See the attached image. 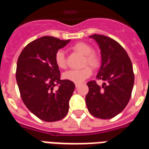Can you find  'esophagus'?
Here are the masks:
<instances>
[{
  "label": "esophagus",
  "mask_w": 149,
  "mask_h": 149,
  "mask_svg": "<svg viewBox=\"0 0 149 149\" xmlns=\"http://www.w3.org/2000/svg\"><path fill=\"white\" fill-rule=\"evenodd\" d=\"M80 84H75V86H76V88H78V86H79Z\"/></svg>",
  "instance_id": "1"
}]
</instances>
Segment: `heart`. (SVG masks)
Returning <instances> with one entry per match:
<instances>
[{
  "instance_id": "b5f03b06",
  "label": "heart",
  "mask_w": 149,
  "mask_h": 149,
  "mask_svg": "<svg viewBox=\"0 0 149 149\" xmlns=\"http://www.w3.org/2000/svg\"><path fill=\"white\" fill-rule=\"evenodd\" d=\"M72 49L75 52L84 56L83 65H88L93 68H99L101 64V57L97 52L93 51V47L86 42L80 41L72 46ZM56 65L60 68H66V58L65 52L62 50H58L55 54ZM92 74V68L89 66H85L79 70H68L63 74V78L67 81H72L76 84L81 82L89 77Z\"/></svg>"
}]
</instances>
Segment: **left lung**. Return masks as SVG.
I'll return each mask as SVG.
<instances>
[{"label":"left lung","mask_w":149,"mask_h":149,"mask_svg":"<svg viewBox=\"0 0 149 149\" xmlns=\"http://www.w3.org/2000/svg\"><path fill=\"white\" fill-rule=\"evenodd\" d=\"M89 37L100 49L102 62L97 78L104 83L100 86L96 81L88 82L86 105L95 117L111 119L122 112L130 100L134 84L132 65L125 49L115 40L98 34Z\"/></svg>","instance_id":"8db88e82"}]
</instances>
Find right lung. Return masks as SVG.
Instances as JSON below:
<instances>
[{"mask_svg":"<svg viewBox=\"0 0 149 149\" xmlns=\"http://www.w3.org/2000/svg\"><path fill=\"white\" fill-rule=\"evenodd\" d=\"M69 41L42 37L25 46L18 57L16 79L21 99L29 110L44 121L60 120L68 112L75 84L61 79L55 54Z\"/></svg>","mask_w":149,"mask_h":149,"instance_id":"1","label":"right lung"}]
</instances>
